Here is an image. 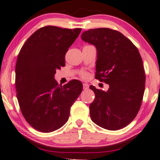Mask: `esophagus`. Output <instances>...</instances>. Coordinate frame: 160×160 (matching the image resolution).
Listing matches in <instances>:
<instances>
[{"label": "esophagus", "mask_w": 160, "mask_h": 160, "mask_svg": "<svg viewBox=\"0 0 160 160\" xmlns=\"http://www.w3.org/2000/svg\"><path fill=\"white\" fill-rule=\"evenodd\" d=\"M88 88H89V85H88V83H83V89L87 90Z\"/></svg>", "instance_id": "1"}]
</instances>
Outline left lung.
Wrapping results in <instances>:
<instances>
[{"instance_id": "left-lung-1", "label": "left lung", "mask_w": 160, "mask_h": 160, "mask_svg": "<svg viewBox=\"0 0 160 160\" xmlns=\"http://www.w3.org/2000/svg\"><path fill=\"white\" fill-rule=\"evenodd\" d=\"M81 39L95 47V78L109 85L107 91L90 85L95 95L91 120L107 130L121 129L139 111L146 76L138 49L124 35L108 28L85 31Z\"/></svg>"}]
</instances>
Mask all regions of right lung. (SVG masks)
I'll list each match as a JSON object with an SVG mask.
<instances>
[{"label": "right lung", "instance_id": "1", "mask_svg": "<svg viewBox=\"0 0 160 160\" xmlns=\"http://www.w3.org/2000/svg\"><path fill=\"white\" fill-rule=\"evenodd\" d=\"M81 30L42 27L19 52L15 70L18 104L27 122L39 132L49 133L65 124L71 106L82 92L79 80L62 86L54 79L56 70L65 65V54Z\"/></svg>", "mask_w": 160, "mask_h": 160}]
</instances>
